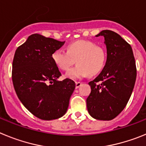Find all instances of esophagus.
Returning <instances> with one entry per match:
<instances>
[{"mask_svg": "<svg viewBox=\"0 0 146 146\" xmlns=\"http://www.w3.org/2000/svg\"><path fill=\"white\" fill-rule=\"evenodd\" d=\"M75 84H76V88H79L80 86L82 85V82H79V81H76Z\"/></svg>", "mask_w": 146, "mask_h": 146, "instance_id": "obj_1", "label": "esophagus"}]
</instances>
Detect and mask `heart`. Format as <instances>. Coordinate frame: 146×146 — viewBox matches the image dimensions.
Wrapping results in <instances>:
<instances>
[{
  "instance_id": "heart-1",
  "label": "heart",
  "mask_w": 146,
  "mask_h": 146,
  "mask_svg": "<svg viewBox=\"0 0 146 146\" xmlns=\"http://www.w3.org/2000/svg\"><path fill=\"white\" fill-rule=\"evenodd\" d=\"M55 65L60 70L68 71L75 63L77 65L67 72L66 77L69 79H81L89 74L95 75L104 68L107 60L104 49L94 42L87 40H78L69 44L66 51L58 49L51 55Z\"/></svg>"
}]
</instances>
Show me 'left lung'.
Segmentation results:
<instances>
[{
  "label": "left lung",
  "instance_id": "obj_1",
  "mask_svg": "<svg viewBox=\"0 0 146 146\" xmlns=\"http://www.w3.org/2000/svg\"><path fill=\"white\" fill-rule=\"evenodd\" d=\"M107 61L97 77L88 82L91 94L86 99L89 114L94 118L110 121L121 113L133 91L137 69L130 44L115 32L104 30Z\"/></svg>",
  "mask_w": 146,
  "mask_h": 146
}]
</instances>
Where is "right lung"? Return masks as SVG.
I'll return each instance as SVG.
<instances>
[{"label": "right lung", "instance_id": "right-lung-1", "mask_svg": "<svg viewBox=\"0 0 146 146\" xmlns=\"http://www.w3.org/2000/svg\"><path fill=\"white\" fill-rule=\"evenodd\" d=\"M65 42L31 35L15 51L12 82L18 98L33 115L46 121L57 119L66 113L75 82L61 73L51 58Z\"/></svg>", "mask_w": 146, "mask_h": 146}]
</instances>
